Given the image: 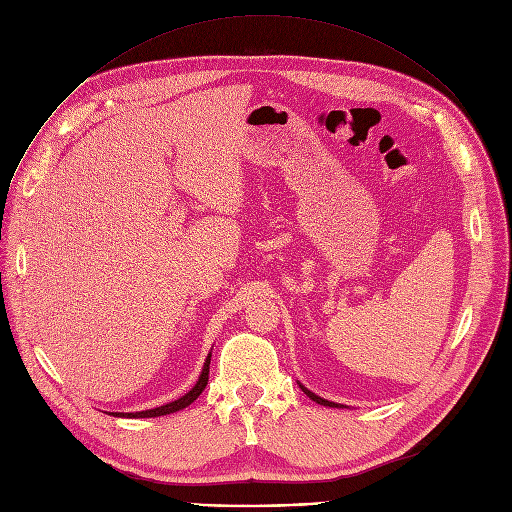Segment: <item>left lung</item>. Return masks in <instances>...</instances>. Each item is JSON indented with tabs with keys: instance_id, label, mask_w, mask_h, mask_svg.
<instances>
[{
	"instance_id": "1",
	"label": "left lung",
	"mask_w": 512,
	"mask_h": 512,
	"mask_svg": "<svg viewBox=\"0 0 512 512\" xmlns=\"http://www.w3.org/2000/svg\"><path fill=\"white\" fill-rule=\"evenodd\" d=\"M301 389L307 393V396L313 400V402H318V404H322V406H330V408H336L338 404H334V402H328V400H324V398H320V396H316V393H311L309 389H305L303 385H301Z\"/></svg>"
}]
</instances>
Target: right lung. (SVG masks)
Listing matches in <instances>:
<instances>
[{
    "mask_svg": "<svg viewBox=\"0 0 512 512\" xmlns=\"http://www.w3.org/2000/svg\"><path fill=\"white\" fill-rule=\"evenodd\" d=\"M209 365H211V355L207 357L205 361V367H203V373L199 377V381H196V385L184 393L182 398L166 404V406H160V408H153V410H143V412H129V414H123V412H112V416H125V418H153V416H164V414H172V412H178L186 406H190L196 398L201 396L203 389L207 387V381H209Z\"/></svg>",
    "mask_w": 512,
    "mask_h": 512,
    "instance_id": "add662e5",
    "label": "right lung"
}]
</instances>
